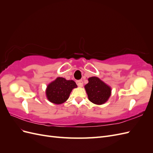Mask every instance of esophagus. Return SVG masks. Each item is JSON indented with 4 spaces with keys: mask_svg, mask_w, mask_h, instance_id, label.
I'll return each mask as SVG.
<instances>
[{
    "mask_svg": "<svg viewBox=\"0 0 153 153\" xmlns=\"http://www.w3.org/2000/svg\"><path fill=\"white\" fill-rule=\"evenodd\" d=\"M76 84L78 87H82L83 86V82L82 80H77L76 81Z\"/></svg>",
    "mask_w": 153,
    "mask_h": 153,
    "instance_id": "obj_1",
    "label": "esophagus"
}]
</instances>
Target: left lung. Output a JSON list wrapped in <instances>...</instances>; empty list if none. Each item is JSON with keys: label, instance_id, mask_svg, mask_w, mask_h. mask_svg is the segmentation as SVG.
Listing matches in <instances>:
<instances>
[{"label": "left lung", "instance_id": "left-lung-1", "mask_svg": "<svg viewBox=\"0 0 153 153\" xmlns=\"http://www.w3.org/2000/svg\"><path fill=\"white\" fill-rule=\"evenodd\" d=\"M88 81L84 87L89 101L96 105L106 102L111 95L110 87L96 76L90 77Z\"/></svg>", "mask_w": 153, "mask_h": 153}]
</instances>
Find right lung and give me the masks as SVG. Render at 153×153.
<instances>
[{
    "label": "right lung",
    "instance_id": "obj_1",
    "mask_svg": "<svg viewBox=\"0 0 153 153\" xmlns=\"http://www.w3.org/2000/svg\"><path fill=\"white\" fill-rule=\"evenodd\" d=\"M77 87L73 80H67L64 78L57 77L47 86L46 95L47 99L54 104H62L69 98L71 91Z\"/></svg>",
    "mask_w": 153,
    "mask_h": 153
}]
</instances>
